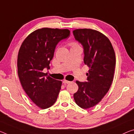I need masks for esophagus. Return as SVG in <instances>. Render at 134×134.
<instances>
[{
  "mask_svg": "<svg viewBox=\"0 0 134 134\" xmlns=\"http://www.w3.org/2000/svg\"><path fill=\"white\" fill-rule=\"evenodd\" d=\"M63 82V83H64V84H68V83H70V82L69 81V80H64Z\"/></svg>",
  "mask_w": 134,
  "mask_h": 134,
  "instance_id": "obj_1",
  "label": "esophagus"
}]
</instances>
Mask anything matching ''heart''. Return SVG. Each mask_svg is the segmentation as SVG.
I'll return each mask as SVG.
<instances>
[{"instance_id": "obj_1", "label": "heart", "mask_w": 134, "mask_h": 134, "mask_svg": "<svg viewBox=\"0 0 134 134\" xmlns=\"http://www.w3.org/2000/svg\"><path fill=\"white\" fill-rule=\"evenodd\" d=\"M70 46H71V48H73V47H78V46H80L79 45V44L77 43H76V42H71V43H70Z\"/></svg>"}]
</instances>
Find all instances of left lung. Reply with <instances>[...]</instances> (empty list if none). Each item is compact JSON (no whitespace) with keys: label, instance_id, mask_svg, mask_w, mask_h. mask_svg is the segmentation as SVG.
Returning a JSON list of instances; mask_svg holds the SVG:
<instances>
[{"label":"left lung","instance_id":"1","mask_svg":"<svg viewBox=\"0 0 134 134\" xmlns=\"http://www.w3.org/2000/svg\"><path fill=\"white\" fill-rule=\"evenodd\" d=\"M76 40L84 49V63L89 67L87 81H76L78 90L74 99L82 109L97 105L109 91L114 77L116 55L108 37L99 31L91 29H76Z\"/></svg>","mask_w":134,"mask_h":134}]
</instances>
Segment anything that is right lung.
<instances>
[{
    "label": "right lung",
    "mask_w": 134,
    "mask_h": 134,
    "mask_svg": "<svg viewBox=\"0 0 134 134\" xmlns=\"http://www.w3.org/2000/svg\"><path fill=\"white\" fill-rule=\"evenodd\" d=\"M68 29L43 27L33 31L21 44L18 55V75L23 90L42 109L51 107L58 97L62 82L47 76L57 43L70 35Z\"/></svg>",
    "instance_id": "1"
}]
</instances>
